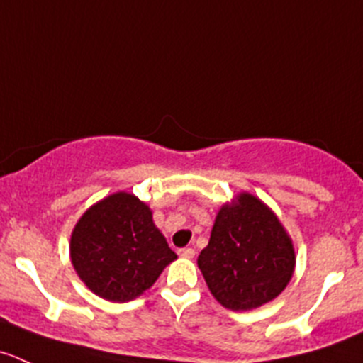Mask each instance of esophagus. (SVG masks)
Listing matches in <instances>:
<instances>
[{"mask_svg":"<svg viewBox=\"0 0 363 363\" xmlns=\"http://www.w3.org/2000/svg\"><path fill=\"white\" fill-rule=\"evenodd\" d=\"M177 253L181 257H184V259H193L195 257V250L193 248H181Z\"/></svg>","mask_w":363,"mask_h":363,"instance_id":"esophagus-1","label":"esophagus"}]
</instances>
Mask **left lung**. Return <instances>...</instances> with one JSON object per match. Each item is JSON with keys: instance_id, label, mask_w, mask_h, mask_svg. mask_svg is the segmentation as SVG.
I'll use <instances>...</instances> for the list:
<instances>
[{"instance_id": "left-lung-1", "label": "left lung", "mask_w": 363, "mask_h": 363, "mask_svg": "<svg viewBox=\"0 0 363 363\" xmlns=\"http://www.w3.org/2000/svg\"><path fill=\"white\" fill-rule=\"evenodd\" d=\"M199 267L211 294L230 311H252L275 300L296 266L289 234L260 199L239 193L221 206Z\"/></svg>"}]
</instances>
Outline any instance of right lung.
<instances>
[{
    "label": "right lung",
    "mask_w": 363,
    "mask_h": 363,
    "mask_svg": "<svg viewBox=\"0 0 363 363\" xmlns=\"http://www.w3.org/2000/svg\"><path fill=\"white\" fill-rule=\"evenodd\" d=\"M177 259L152 221V211L125 191L84 211L70 235V260L77 277L97 296L125 303L154 286Z\"/></svg>",
    "instance_id": "obj_1"
}]
</instances>
